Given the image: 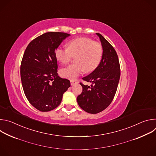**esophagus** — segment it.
Here are the masks:
<instances>
[{"label":"esophagus","mask_w":156,"mask_h":156,"mask_svg":"<svg viewBox=\"0 0 156 156\" xmlns=\"http://www.w3.org/2000/svg\"><path fill=\"white\" fill-rule=\"evenodd\" d=\"M70 83H71V85H73L75 83H76V81L75 80H70Z\"/></svg>","instance_id":"obj_1"}]
</instances>
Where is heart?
I'll return each mask as SVG.
<instances>
[{
  "label": "heart",
  "mask_w": 156,
  "mask_h": 156,
  "mask_svg": "<svg viewBox=\"0 0 156 156\" xmlns=\"http://www.w3.org/2000/svg\"><path fill=\"white\" fill-rule=\"evenodd\" d=\"M102 52L101 43L90 38L79 37L70 41L68 48H58L55 51V55L57 60L63 64L69 63L73 56H76V63L60 70L63 77L74 80L84 71H94L101 62Z\"/></svg>",
  "instance_id": "b5f03b06"
}]
</instances>
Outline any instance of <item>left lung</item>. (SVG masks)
I'll return each mask as SVG.
<instances>
[{
  "mask_svg": "<svg viewBox=\"0 0 156 156\" xmlns=\"http://www.w3.org/2000/svg\"><path fill=\"white\" fill-rule=\"evenodd\" d=\"M102 47V59L98 67L83 78L91 85L80 83L83 91L77 97L79 106L86 112L98 114L105 109L112 101L120 76L118 55L112 46L99 33H96Z\"/></svg>",
  "mask_w": 156,
  "mask_h": 156,
  "instance_id": "obj_1",
  "label": "left lung"
}]
</instances>
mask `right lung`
<instances>
[{
    "instance_id": "obj_1",
    "label": "right lung",
    "mask_w": 156,
    "mask_h": 156,
    "mask_svg": "<svg viewBox=\"0 0 156 156\" xmlns=\"http://www.w3.org/2000/svg\"><path fill=\"white\" fill-rule=\"evenodd\" d=\"M70 34L48 32L33 39L22 58L20 75L25 94L30 103L41 112H48L60 104L70 86L69 80L57 73L55 51Z\"/></svg>"
}]
</instances>
